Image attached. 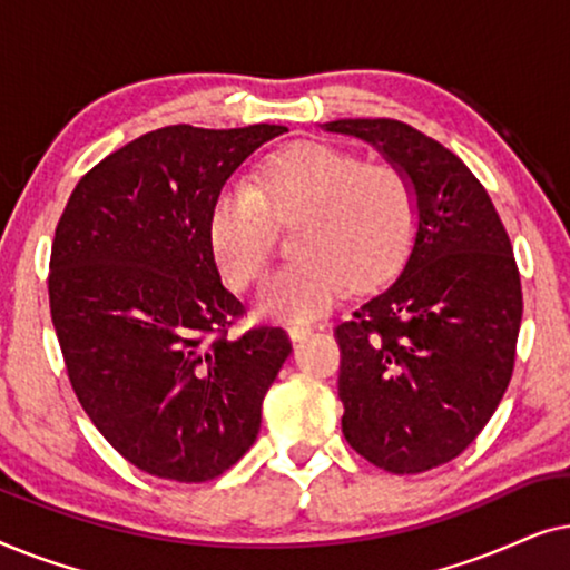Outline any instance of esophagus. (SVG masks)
<instances>
[{
    "label": "esophagus",
    "mask_w": 570,
    "mask_h": 570,
    "mask_svg": "<svg viewBox=\"0 0 570 570\" xmlns=\"http://www.w3.org/2000/svg\"><path fill=\"white\" fill-rule=\"evenodd\" d=\"M311 332H314V326H308V324H291V326H287V334H291L293 342L306 340Z\"/></svg>",
    "instance_id": "1"
}]
</instances>
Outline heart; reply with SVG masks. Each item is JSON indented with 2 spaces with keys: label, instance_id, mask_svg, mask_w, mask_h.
<instances>
[{
  "label": "heart",
  "instance_id": "obj_1",
  "mask_svg": "<svg viewBox=\"0 0 570 570\" xmlns=\"http://www.w3.org/2000/svg\"><path fill=\"white\" fill-rule=\"evenodd\" d=\"M269 217L298 220L295 259L264 287L259 311L306 322L330 311L347 283L371 287L392 275L415 233L417 194L404 170L334 145L295 142L267 155L252 184H225L209 209V252L236 291L267 272Z\"/></svg>",
  "mask_w": 570,
  "mask_h": 570
}]
</instances>
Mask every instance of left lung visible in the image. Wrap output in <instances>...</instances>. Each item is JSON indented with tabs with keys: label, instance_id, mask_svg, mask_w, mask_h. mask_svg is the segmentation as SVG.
<instances>
[{
	"label": "left lung",
	"instance_id": "obj_1",
	"mask_svg": "<svg viewBox=\"0 0 570 570\" xmlns=\"http://www.w3.org/2000/svg\"><path fill=\"white\" fill-rule=\"evenodd\" d=\"M324 129L376 147L417 194L400 275L334 330L342 433L381 470H433L478 439L511 381L524 303L509 233L472 170L410 124Z\"/></svg>",
	"mask_w": 570,
	"mask_h": 570
}]
</instances>
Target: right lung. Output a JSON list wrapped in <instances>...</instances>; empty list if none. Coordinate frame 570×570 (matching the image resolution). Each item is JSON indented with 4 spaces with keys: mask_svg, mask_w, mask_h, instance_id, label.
<instances>
[{
    "mask_svg": "<svg viewBox=\"0 0 570 570\" xmlns=\"http://www.w3.org/2000/svg\"><path fill=\"white\" fill-rule=\"evenodd\" d=\"M285 127L174 124L124 145L75 186L53 233L51 322L77 400L153 478L207 482L256 441L293 353L279 326L230 340L207 220L233 170Z\"/></svg>",
    "mask_w": 570,
    "mask_h": 570,
    "instance_id": "right-lung-1",
    "label": "right lung"
}]
</instances>
